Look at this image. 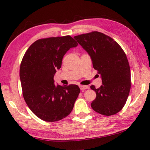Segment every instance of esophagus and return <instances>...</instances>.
I'll return each mask as SVG.
<instances>
[{
	"label": "esophagus",
	"instance_id": "esophagus-1",
	"mask_svg": "<svg viewBox=\"0 0 150 150\" xmlns=\"http://www.w3.org/2000/svg\"><path fill=\"white\" fill-rule=\"evenodd\" d=\"M88 88H89V87L88 86H80V89L82 91L87 90V89H88Z\"/></svg>",
	"mask_w": 150,
	"mask_h": 150
}]
</instances>
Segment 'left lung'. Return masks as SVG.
<instances>
[{"instance_id": "8db88e82", "label": "left lung", "mask_w": 150, "mask_h": 150, "mask_svg": "<svg viewBox=\"0 0 150 150\" xmlns=\"http://www.w3.org/2000/svg\"><path fill=\"white\" fill-rule=\"evenodd\" d=\"M74 39L90 55L102 79L100 88L90 86L97 95L91 104L92 109L103 115L116 114L126 104L131 88V73L125 53L116 41L98 31Z\"/></svg>"}]
</instances>
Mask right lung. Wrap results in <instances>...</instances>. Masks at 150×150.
I'll return each instance as SVG.
<instances>
[{"label":"right lung","instance_id":"1","mask_svg":"<svg viewBox=\"0 0 150 150\" xmlns=\"http://www.w3.org/2000/svg\"><path fill=\"white\" fill-rule=\"evenodd\" d=\"M77 42L69 35L37 40L22 60L20 79L23 97L31 111L46 122H55L71 112L80 93L77 85L54 82L63 57Z\"/></svg>","mask_w":150,"mask_h":150}]
</instances>
